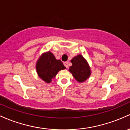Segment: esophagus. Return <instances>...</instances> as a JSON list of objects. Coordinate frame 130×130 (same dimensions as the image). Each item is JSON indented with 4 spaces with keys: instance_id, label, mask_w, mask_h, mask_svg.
<instances>
[{
    "instance_id": "obj_1",
    "label": "esophagus",
    "mask_w": 130,
    "mask_h": 130,
    "mask_svg": "<svg viewBox=\"0 0 130 130\" xmlns=\"http://www.w3.org/2000/svg\"><path fill=\"white\" fill-rule=\"evenodd\" d=\"M63 65H65V67H66L67 68H68V62H63Z\"/></svg>"
}]
</instances>
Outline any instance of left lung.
Instances as JSON below:
<instances>
[{
  "label": "left lung",
  "mask_w": 130,
  "mask_h": 130,
  "mask_svg": "<svg viewBox=\"0 0 130 130\" xmlns=\"http://www.w3.org/2000/svg\"><path fill=\"white\" fill-rule=\"evenodd\" d=\"M72 65L70 67L69 72L76 80L83 83L91 76V70L86 58L81 54H78L71 60Z\"/></svg>",
  "instance_id": "8db88e82"
}]
</instances>
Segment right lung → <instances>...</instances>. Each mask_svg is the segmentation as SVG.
Instances as JSON below:
<instances>
[{
	"mask_svg": "<svg viewBox=\"0 0 130 130\" xmlns=\"http://www.w3.org/2000/svg\"><path fill=\"white\" fill-rule=\"evenodd\" d=\"M65 68L61 60H57L51 51L41 54L36 64L38 76L46 83H51L58 72Z\"/></svg>",
	"mask_w": 130,
	"mask_h": 130,
	"instance_id": "add662e5",
	"label": "right lung"
}]
</instances>
